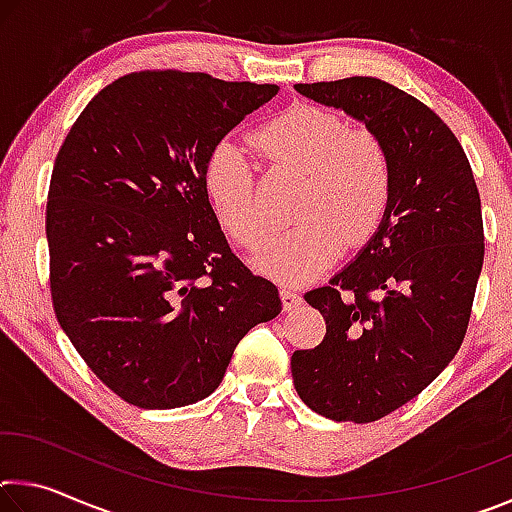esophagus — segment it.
Here are the masks:
<instances>
[{"label": "esophagus", "mask_w": 512, "mask_h": 512, "mask_svg": "<svg viewBox=\"0 0 512 512\" xmlns=\"http://www.w3.org/2000/svg\"><path fill=\"white\" fill-rule=\"evenodd\" d=\"M280 296H282L284 309H293V307H298L300 302H302L300 291L293 289V287H282V289H280Z\"/></svg>", "instance_id": "obj_1"}]
</instances>
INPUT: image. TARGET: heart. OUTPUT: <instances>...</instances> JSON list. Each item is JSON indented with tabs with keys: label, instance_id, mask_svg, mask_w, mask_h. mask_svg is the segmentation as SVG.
I'll return each instance as SVG.
<instances>
[{
	"label": "heart",
	"instance_id": "b5f03b06",
	"mask_svg": "<svg viewBox=\"0 0 512 512\" xmlns=\"http://www.w3.org/2000/svg\"><path fill=\"white\" fill-rule=\"evenodd\" d=\"M275 167L302 173L293 214L298 223L275 232L255 264L280 280L323 271L350 246H363L384 225L395 196V164L379 135L350 128L339 112L298 103L250 135ZM203 189L216 219L237 244L253 248L266 235L253 164L237 142L214 144L203 162Z\"/></svg>",
	"mask_w": 512,
	"mask_h": 512
}]
</instances>
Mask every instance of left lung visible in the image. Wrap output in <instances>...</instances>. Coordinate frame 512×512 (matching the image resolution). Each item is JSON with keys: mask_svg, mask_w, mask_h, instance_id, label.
<instances>
[{"mask_svg": "<svg viewBox=\"0 0 512 512\" xmlns=\"http://www.w3.org/2000/svg\"><path fill=\"white\" fill-rule=\"evenodd\" d=\"M296 90L361 119L393 155L384 225L327 287L305 293L325 339L291 357L311 411L375 422L420 395L461 348L485 253L479 189L445 121L395 85L350 76Z\"/></svg>", "mask_w": 512, "mask_h": 512, "instance_id": "obj_1", "label": "left lung"}]
</instances>
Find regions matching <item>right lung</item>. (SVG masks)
<instances>
[{
    "instance_id": "add662e5",
    "label": "right lung",
    "mask_w": 512,
    "mask_h": 512,
    "mask_svg": "<svg viewBox=\"0 0 512 512\" xmlns=\"http://www.w3.org/2000/svg\"><path fill=\"white\" fill-rule=\"evenodd\" d=\"M277 92L142 69L106 85L60 146L51 302L88 368L128 404L205 400L237 343L282 311L275 284L230 250L203 189L205 155Z\"/></svg>"
}]
</instances>
